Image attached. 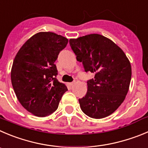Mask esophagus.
Instances as JSON below:
<instances>
[{"instance_id": "obj_1", "label": "esophagus", "mask_w": 148, "mask_h": 148, "mask_svg": "<svg viewBox=\"0 0 148 148\" xmlns=\"http://www.w3.org/2000/svg\"><path fill=\"white\" fill-rule=\"evenodd\" d=\"M74 84H75V82H71V83H69V85L70 87H71V86H73V85H74Z\"/></svg>"}]
</instances>
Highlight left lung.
<instances>
[{"instance_id":"left-lung-1","label":"left lung","mask_w":148,"mask_h":148,"mask_svg":"<svg viewBox=\"0 0 148 148\" xmlns=\"http://www.w3.org/2000/svg\"><path fill=\"white\" fill-rule=\"evenodd\" d=\"M69 43L85 71L95 74L87 82L85 97L79 99L81 110L90 118H106L126 96L132 78L130 61L121 47L100 34L71 38Z\"/></svg>"}]
</instances>
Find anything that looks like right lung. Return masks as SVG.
<instances>
[{"label":"right lung","instance_id":"right-lung-1","mask_svg":"<svg viewBox=\"0 0 148 148\" xmlns=\"http://www.w3.org/2000/svg\"><path fill=\"white\" fill-rule=\"evenodd\" d=\"M68 38L52 32H38L25 41L16 53L11 79L18 101L36 117H46L58 107L66 85L57 79L55 64Z\"/></svg>","mask_w":148,"mask_h":148}]
</instances>
